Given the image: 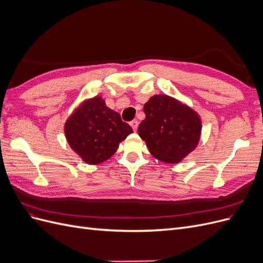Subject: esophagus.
I'll use <instances>...</instances> for the list:
<instances>
[{
    "mask_svg": "<svg viewBox=\"0 0 263 263\" xmlns=\"http://www.w3.org/2000/svg\"><path fill=\"white\" fill-rule=\"evenodd\" d=\"M130 126H132L133 130H134V132H136V130H137V128H138V121H136V119H135V121L130 122Z\"/></svg>",
    "mask_w": 263,
    "mask_h": 263,
    "instance_id": "1",
    "label": "esophagus"
}]
</instances>
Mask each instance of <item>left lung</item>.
I'll list each match as a JSON object with an SVG mask.
<instances>
[{
    "mask_svg": "<svg viewBox=\"0 0 263 263\" xmlns=\"http://www.w3.org/2000/svg\"><path fill=\"white\" fill-rule=\"evenodd\" d=\"M144 112L138 135L158 160L178 163L196 149L202 121L192 107L170 95L157 94L145 103Z\"/></svg>",
    "mask_w": 263,
    "mask_h": 263,
    "instance_id": "1",
    "label": "left lung"
}]
</instances>
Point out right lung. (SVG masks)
I'll list each match as a JSON object with an SVG mask.
<instances>
[{"label":"right lung","instance_id":"right-lung-1","mask_svg":"<svg viewBox=\"0 0 263 263\" xmlns=\"http://www.w3.org/2000/svg\"><path fill=\"white\" fill-rule=\"evenodd\" d=\"M63 129L70 148L91 165L108 160L133 133L100 95L84 100L67 118Z\"/></svg>","mask_w":263,"mask_h":263}]
</instances>
